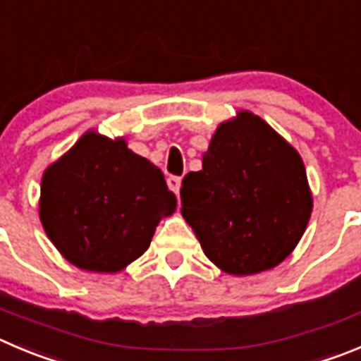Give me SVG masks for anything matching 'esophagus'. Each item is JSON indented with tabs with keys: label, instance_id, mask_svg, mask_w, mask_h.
<instances>
[{
	"label": "esophagus",
	"instance_id": "obj_1",
	"mask_svg": "<svg viewBox=\"0 0 361 361\" xmlns=\"http://www.w3.org/2000/svg\"><path fill=\"white\" fill-rule=\"evenodd\" d=\"M167 185H169V188L174 192V194H180L181 178L180 176H169L167 178Z\"/></svg>",
	"mask_w": 361,
	"mask_h": 361
}]
</instances>
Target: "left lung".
Returning <instances> with one entry per match:
<instances>
[{"label":"left lung","instance_id":"obj_1","mask_svg":"<svg viewBox=\"0 0 361 361\" xmlns=\"http://www.w3.org/2000/svg\"><path fill=\"white\" fill-rule=\"evenodd\" d=\"M181 215L204 255L233 276L276 267L301 240L313 208L298 151L251 112L219 124L203 169L181 183Z\"/></svg>","mask_w":361,"mask_h":361}]
</instances>
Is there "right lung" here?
I'll list each match as a JSON object with an SVG mask.
<instances>
[{
  "label": "right lung",
  "instance_id": "obj_1",
  "mask_svg": "<svg viewBox=\"0 0 361 361\" xmlns=\"http://www.w3.org/2000/svg\"><path fill=\"white\" fill-rule=\"evenodd\" d=\"M176 210L164 173L124 139L87 131L42 174L39 215L67 262L117 272L142 257L161 215Z\"/></svg>",
  "mask_w": 361,
  "mask_h": 361
}]
</instances>
